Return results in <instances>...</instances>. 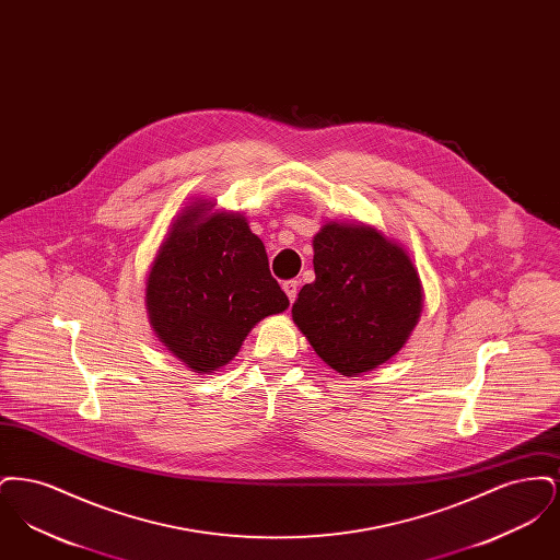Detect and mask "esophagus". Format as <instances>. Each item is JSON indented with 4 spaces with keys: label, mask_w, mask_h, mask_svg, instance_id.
Wrapping results in <instances>:
<instances>
[{
    "label": "esophagus",
    "mask_w": 560,
    "mask_h": 560,
    "mask_svg": "<svg viewBox=\"0 0 560 560\" xmlns=\"http://www.w3.org/2000/svg\"><path fill=\"white\" fill-rule=\"evenodd\" d=\"M283 292L288 293L290 302H293V300H295V295H298V281H295V279L285 281V283H283Z\"/></svg>",
    "instance_id": "obj_1"
}]
</instances>
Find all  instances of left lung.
I'll return each instance as SVG.
<instances>
[{"mask_svg":"<svg viewBox=\"0 0 560 560\" xmlns=\"http://www.w3.org/2000/svg\"><path fill=\"white\" fill-rule=\"evenodd\" d=\"M313 249L315 281L298 293L293 323L334 372H372L418 325L420 275L399 243L365 224L327 222Z\"/></svg>","mask_w":560,"mask_h":560,"instance_id":"1","label":"left lung"}]
</instances>
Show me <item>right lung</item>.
I'll list each match as a JSON object with an SVG mask.
<instances>
[{
  "label": "right lung",
  "instance_id": "add662e5",
  "mask_svg": "<svg viewBox=\"0 0 560 560\" xmlns=\"http://www.w3.org/2000/svg\"><path fill=\"white\" fill-rule=\"evenodd\" d=\"M212 210L210 201H195L178 213L144 295L163 347L197 373L224 368L258 320L290 306L245 215Z\"/></svg>",
  "mask_w": 560,
  "mask_h": 560
}]
</instances>
